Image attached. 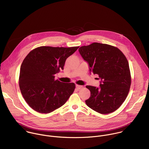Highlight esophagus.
Masks as SVG:
<instances>
[{"label":"esophagus","mask_w":149,"mask_h":149,"mask_svg":"<svg viewBox=\"0 0 149 149\" xmlns=\"http://www.w3.org/2000/svg\"><path fill=\"white\" fill-rule=\"evenodd\" d=\"M76 88H77V90H80V89H81V88H83V86H80V85H76Z\"/></svg>","instance_id":"esophagus-1"}]
</instances>
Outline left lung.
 Wrapping results in <instances>:
<instances>
[{"instance_id": "left-lung-1", "label": "left lung", "mask_w": 149, "mask_h": 149, "mask_svg": "<svg viewBox=\"0 0 149 149\" xmlns=\"http://www.w3.org/2000/svg\"><path fill=\"white\" fill-rule=\"evenodd\" d=\"M79 51L88 62L90 71L101 80L100 88L86 86L91 92L86 104L100 114L116 111L126 99L131 84L127 58L118 48L99 43L81 46Z\"/></svg>"}]
</instances>
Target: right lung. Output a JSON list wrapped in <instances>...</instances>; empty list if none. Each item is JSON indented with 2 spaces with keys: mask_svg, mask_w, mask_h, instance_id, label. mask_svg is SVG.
I'll use <instances>...</instances> for the list:
<instances>
[{
  "mask_svg": "<svg viewBox=\"0 0 149 149\" xmlns=\"http://www.w3.org/2000/svg\"><path fill=\"white\" fill-rule=\"evenodd\" d=\"M79 47L41 46L30 51L20 68L19 86L28 104L40 113H49L63 105L74 91L73 83L55 80L66 59Z\"/></svg>",
  "mask_w": 149,
  "mask_h": 149,
  "instance_id": "right-lung-1",
  "label": "right lung"
}]
</instances>
